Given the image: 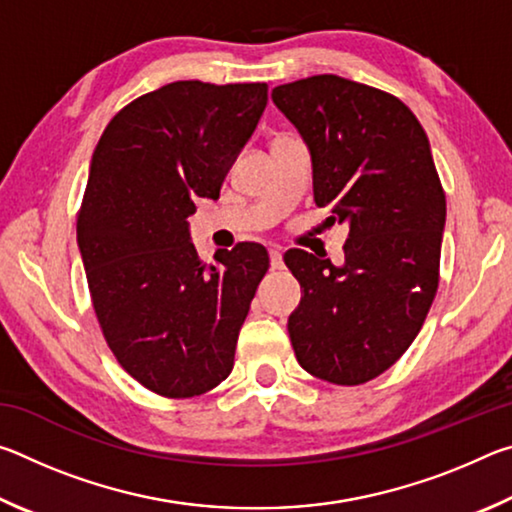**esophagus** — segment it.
<instances>
[{
	"label": "esophagus",
	"instance_id": "esophagus-1",
	"mask_svg": "<svg viewBox=\"0 0 512 512\" xmlns=\"http://www.w3.org/2000/svg\"><path fill=\"white\" fill-rule=\"evenodd\" d=\"M271 268H282V253L280 248H271Z\"/></svg>",
	"mask_w": 512,
	"mask_h": 512
}]
</instances>
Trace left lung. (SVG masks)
Here are the masks:
<instances>
[{
  "label": "left lung",
  "instance_id": "8db88e82",
  "mask_svg": "<svg viewBox=\"0 0 512 512\" xmlns=\"http://www.w3.org/2000/svg\"><path fill=\"white\" fill-rule=\"evenodd\" d=\"M271 97L307 144L316 205L350 228L341 266L284 253L302 289L293 352L318 379L366 384L409 350L438 289L447 207L427 133L393 94L336 74Z\"/></svg>",
  "mask_w": 512,
  "mask_h": 512
}]
</instances>
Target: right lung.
<instances>
[{"mask_svg":"<svg viewBox=\"0 0 512 512\" xmlns=\"http://www.w3.org/2000/svg\"><path fill=\"white\" fill-rule=\"evenodd\" d=\"M266 83L176 81L128 103L94 149L76 241L94 311L128 375L164 397L212 391L268 271L262 244L198 257L187 219L221 194Z\"/></svg>","mask_w":512,"mask_h":512,"instance_id":"1","label":"right lung"}]
</instances>
